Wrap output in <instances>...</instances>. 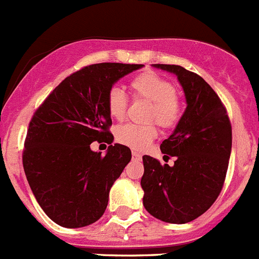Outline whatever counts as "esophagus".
I'll use <instances>...</instances> for the list:
<instances>
[{
  "instance_id": "34e87169",
  "label": "esophagus",
  "mask_w": 259,
  "mask_h": 259,
  "mask_svg": "<svg viewBox=\"0 0 259 259\" xmlns=\"http://www.w3.org/2000/svg\"><path fill=\"white\" fill-rule=\"evenodd\" d=\"M132 159H135V161H140L141 155L136 152H132Z\"/></svg>"
}]
</instances>
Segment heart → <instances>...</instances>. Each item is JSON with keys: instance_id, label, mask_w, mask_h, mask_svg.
I'll list each match as a JSON object with an SVG mask.
<instances>
[{"instance_id": "b5f03b06", "label": "heart", "mask_w": 259, "mask_h": 259, "mask_svg": "<svg viewBox=\"0 0 259 259\" xmlns=\"http://www.w3.org/2000/svg\"><path fill=\"white\" fill-rule=\"evenodd\" d=\"M132 92L136 98L150 102L146 120H155L163 128H174L182 118L183 109L176 89L168 80L153 71H144L131 80ZM128 98L119 87H113L107 95L110 115L123 119L127 114ZM157 137V128L153 124H125L119 128L116 139L120 144L135 150H143Z\"/></svg>"}]
</instances>
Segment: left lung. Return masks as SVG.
<instances>
[{"mask_svg":"<svg viewBox=\"0 0 259 259\" xmlns=\"http://www.w3.org/2000/svg\"><path fill=\"white\" fill-rule=\"evenodd\" d=\"M176 75L187 109L168 139L162 141L172 166L144 155L141 188L146 211L166 223L194 221L218 198L227 174L232 130L214 89L200 75L176 65H152Z\"/></svg>","mask_w":259,"mask_h":259,"instance_id":"left-lung-1","label":"left lung"}]
</instances>
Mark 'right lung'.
Listing matches in <instances>:
<instances>
[{"label": "right lung", "mask_w": 259, "mask_h": 259, "mask_svg": "<svg viewBox=\"0 0 259 259\" xmlns=\"http://www.w3.org/2000/svg\"><path fill=\"white\" fill-rule=\"evenodd\" d=\"M144 65L97 63L66 77L33 114L23 167L36 201L54 223L80 228L104 215L114 182L131 161L125 145L105 157L93 141L111 144L107 95L119 79Z\"/></svg>", "instance_id": "add662e5"}]
</instances>
